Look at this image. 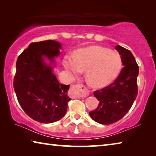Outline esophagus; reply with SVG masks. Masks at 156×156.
Returning <instances> with one entry per match:
<instances>
[{"mask_svg": "<svg viewBox=\"0 0 156 156\" xmlns=\"http://www.w3.org/2000/svg\"><path fill=\"white\" fill-rule=\"evenodd\" d=\"M90 94V92L82 84H76L71 88V95L74 98L86 97Z\"/></svg>", "mask_w": 156, "mask_h": 156, "instance_id": "34e87169", "label": "esophagus"}]
</instances>
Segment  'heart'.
Wrapping results in <instances>:
<instances>
[{"mask_svg": "<svg viewBox=\"0 0 156 156\" xmlns=\"http://www.w3.org/2000/svg\"><path fill=\"white\" fill-rule=\"evenodd\" d=\"M66 69L74 76L86 71V80L90 86L101 88L112 82L122 66L120 55L102 46H91L76 51L73 57L66 56Z\"/></svg>", "mask_w": 156, "mask_h": 156, "instance_id": "obj_1", "label": "heart"}]
</instances>
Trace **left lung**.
Returning a JSON list of instances; mask_svg holds the SVG:
<instances>
[{
    "label": "left lung",
    "mask_w": 156,
    "mask_h": 156,
    "mask_svg": "<svg viewBox=\"0 0 156 156\" xmlns=\"http://www.w3.org/2000/svg\"><path fill=\"white\" fill-rule=\"evenodd\" d=\"M115 49L121 55L124 67L111 84L94 91L99 103L94 110L89 112L94 121L103 125H110L121 119L132 108L138 94L139 67L134 57L130 51L119 45Z\"/></svg>",
    "instance_id": "8db88e82"
}]
</instances>
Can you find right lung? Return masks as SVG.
<instances>
[{
    "label": "right lung",
    "instance_id": "obj_1",
    "mask_svg": "<svg viewBox=\"0 0 156 156\" xmlns=\"http://www.w3.org/2000/svg\"><path fill=\"white\" fill-rule=\"evenodd\" d=\"M60 48L59 42L51 40L32 42L16 62L13 88L18 101L30 118L43 123L61 119L71 100L66 94L70 85L60 84L43 59L46 57L53 62Z\"/></svg>",
    "mask_w": 156,
    "mask_h": 156
}]
</instances>
